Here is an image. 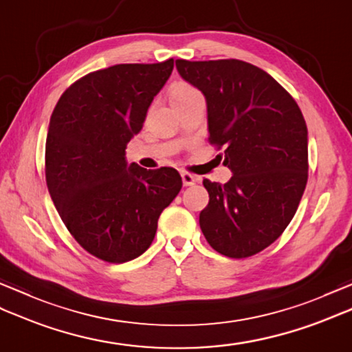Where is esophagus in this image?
<instances>
[{
  "label": "esophagus",
  "instance_id": "34e87169",
  "mask_svg": "<svg viewBox=\"0 0 352 352\" xmlns=\"http://www.w3.org/2000/svg\"><path fill=\"white\" fill-rule=\"evenodd\" d=\"M182 178H183L184 186H193L199 182V178L197 175H193L190 172H186V170H182Z\"/></svg>",
  "mask_w": 352,
  "mask_h": 352
}]
</instances>
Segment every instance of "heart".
<instances>
[{
  "instance_id": "obj_1",
  "label": "heart",
  "mask_w": 352,
  "mask_h": 352,
  "mask_svg": "<svg viewBox=\"0 0 352 352\" xmlns=\"http://www.w3.org/2000/svg\"><path fill=\"white\" fill-rule=\"evenodd\" d=\"M195 94H198V89L195 86L184 83V81H180V83H177L174 87H172L170 100H172V102H177V101H182L184 98H188V96L195 95Z\"/></svg>"
}]
</instances>
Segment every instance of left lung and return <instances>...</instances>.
<instances>
[{
	"label": "left lung",
	"mask_w": 352,
	"mask_h": 352,
	"mask_svg": "<svg viewBox=\"0 0 352 352\" xmlns=\"http://www.w3.org/2000/svg\"><path fill=\"white\" fill-rule=\"evenodd\" d=\"M207 100L208 142L223 148L226 184L204 178L199 227L214 251L246 258L278 239L309 178L307 125L296 101L267 72L237 58L175 60ZM222 157V154H219Z\"/></svg>",
	"instance_id": "obj_1"
}]
</instances>
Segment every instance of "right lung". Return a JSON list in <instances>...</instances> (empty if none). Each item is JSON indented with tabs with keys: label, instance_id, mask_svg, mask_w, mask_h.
I'll return each mask as SVG.
<instances>
[{
	"label": "right lung",
	"instance_id": "1",
	"mask_svg": "<svg viewBox=\"0 0 352 352\" xmlns=\"http://www.w3.org/2000/svg\"><path fill=\"white\" fill-rule=\"evenodd\" d=\"M174 58L89 72L62 94L45 144V180L81 248L107 263L144 254L182 189L174 168L126 166L125 148L166 83Z\"/></svg>",
	"mask_w": 352,
	"mask_h": 352
}]
</instances>
